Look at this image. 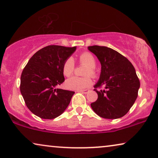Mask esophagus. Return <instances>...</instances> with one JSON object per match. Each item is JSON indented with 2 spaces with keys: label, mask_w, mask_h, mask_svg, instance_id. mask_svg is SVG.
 <instances>
[{
  "label": "esophagus",
  "mask_w": 158,
  "mask_h": 158,
  "mask_svg": "<svg viewBox=\"0 0 158 158\" xmlns=\"http://www.w3.org/2000/svg\"><path fill=\"white\" fill-rule=\"evenodd\" d=\"M78 92L84 93V94H87V93L89 92V89H81V90H79Z\"/></svg>",
  "instance_id": "obj_1"
}]
</instances>
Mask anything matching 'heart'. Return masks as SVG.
Segmentation results:
<instances>
[{
  "label": "heart",
  "mask_w": 158,
  "mask_h": 158,
  "mask_svg": "<svg viewBox=\"0 0 158 158\" xmlns=\"http://www.w3.org/2000/svg\"><path fill=\"white\" fill-rule=\"evenodd\" d=\"M79 63L81 64L87 66L86 68L84 75L86 77H73L66 81V86L69 89L79 90L89 87L92 84V80L88 75L92 77H96L97 75L95 66L97 65L96 59L94 56L89 52H85L81 53L79 56ZM75 69L74 60L72 57H68L64 62L62 66V72L64 76L70 77L74 74Z\"/></svg>",
  "instance_id": "heart-1"
}]
</instances>
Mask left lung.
I'll list each match as a JSON object with an SVG mask.
<instances>
[{"mask_svg":"<svg viewBox=\"0 0 158 158\" xmlns=\"http://www.w3.org/2000/svg\"><path fill=\"white\" fill-rule=\"evenodd\" d=\"M88 49L96 55L102 66L99 79L94 86L98 98L91 106L104 119L120 118L129 112L138 95L140 84L134 66L112 48L92 46ZM103 85L104 90L97 89Z\"/></svg>","mask_w":158,"mask_h":158,"instance_id":"left-lung-1","label":"left lung"}]
</instances>
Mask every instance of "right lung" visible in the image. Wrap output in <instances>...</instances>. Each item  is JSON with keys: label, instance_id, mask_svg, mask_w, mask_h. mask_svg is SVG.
Instances as JSON below:
<instances>
[{"label": "right lung", "instance_id": "add662e5", "mask_svg": "<svg viewBox=\"0 0 158 158\" xmlns=\"http://www.w3.org/2000/svg\"><path fill=\"white\" fill-rule=\"evenodd\" d=\"M77 47L50 45L38 51L24 67L20 90L31 112L52 119L63 113L74 92L56 89L64 81L62 66Z\"/></svg>", "mask_w": 158, "mask_h": 158}]
</instances>
